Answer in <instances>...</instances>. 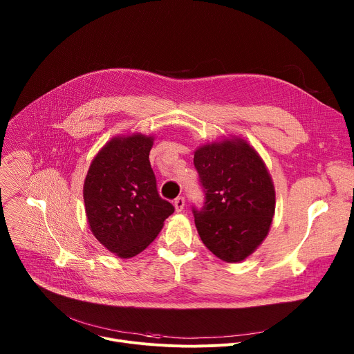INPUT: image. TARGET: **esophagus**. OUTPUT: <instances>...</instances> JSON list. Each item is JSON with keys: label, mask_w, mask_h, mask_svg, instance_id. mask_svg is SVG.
Segmentation results:
<instances>
[{"label": "esophagus", "mask_w": 354, "mask_h": 354, "mask_svg": "<svg viewBox=\"0 0 354 354\" xmlns=\"http://www.w3.org/2000/svg\"><path fill=\"white\" fill-rule=\"evenodd\" d=\"M174 205H175L176 212H182L183 207H185V197L183 196H178L175 198V201H174Z\"/></svg>", "instance_id": "34e87169"}]
</instances>
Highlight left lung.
I'll return each mask as SVG.
<instances>
[{
  "instance_id": "obj_1",
  "label": "left lung",
  "mask_w": 354,
  "mask_h": 354,
  "mask_svg": "<svg viewBox=\"0 0 354 354\" xmlns=\"http://www.w3.org/2000/svg\"><path fill=\"white\" fill-rule=\"evenodd\" d=\"M205 193L193 207L203 243L224 262H241L266 238L276 207L272 178L257 151L245 140L200 147L193 158Z\"/></svg>"
}]
</instances>
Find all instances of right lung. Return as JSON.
I'll list each match as a JSON object with an SVG mask.
<instances>
[{"instance_id": "obj_1", "label": "right lung", "mask_w": 354, "mask_h": 354, "mask_svg": "<svg viewBox=\"0 0 354 354\" xmlns=\"http://www.w3.org/2000/svg\"><path fill=\"white\" fill-rule=\"evenodd\" d=\"M153 137H115L93 158L84 203L95 238L120 258L140 254L175 212L157 189L149 164Z\"/></svg>"}]
</instances>
